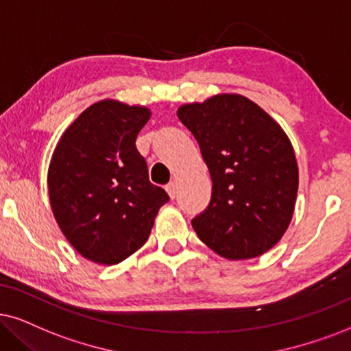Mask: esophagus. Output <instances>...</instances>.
I'll list each match as a JSON object with an SVG mask.
<instances>
[{
  "label": "esophagus",
  "mask_w": 351,
  "mask_h": 351,
  "mask_svg": "<svg viewBox=\"0 0 351 351\" xmlns=\"http://www.w3.org/2000/svg\"><path fill=\"white\" fill-rule=\"evenodd\" d=\"M165 189H167V193H168V196H170L171 199H175L176 197V183L175 181H170V183H168L167 186H165Z\"/></svg>",
  "instance_id": "34e87169"
}]
</instances>
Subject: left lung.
Here are the masks:
<instances>
[{
  "label": "left lung",
  "instance_id": "left-lung-1",
  "mask_svg": "<svg viewBox=\"0 0 351 351\" xmlns=\"http://www.w3.org/2000/svg\"><path fill=\"white\" fill-rule=\"evenodd\" d=\"M178 118L212 178L210 202L191 221L199 239L232 261L267 252L287 232L298 193V163L280 124L238 94L180 106Z\"/></svg>",
  "mask_w": 351,
  "mask_h": 351
}]
</instances>
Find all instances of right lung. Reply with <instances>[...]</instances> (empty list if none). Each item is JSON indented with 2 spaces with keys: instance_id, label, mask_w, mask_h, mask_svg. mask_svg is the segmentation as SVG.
I'll return each instance as SVG.
<instances>
[{
  "instance_id": "add662e5",
  "label": "right lung",
  "mask_w": 351,
  "mask_h": 351,
  "mask_svg": "<svg viewBox=\"0 0 351 351\" xmlns=\"http://www.w3.org/2000/svg\"><path fill=\"white\" fill-rule=\"evenodd\" d=\"M150 110L118 100L90 105L61 136L48 194L58 227L79 254L113 265L147 241L165 189L150 183L136 137Z\"/></svg>"
}]
</instances>
